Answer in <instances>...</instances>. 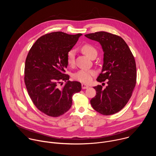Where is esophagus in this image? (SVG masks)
Here are the masks:
<instances>
[{"label":"esophagus","instance_id":"1","mask_svg":"<svg viewBox=\"0 0 156 156\" xmlns=\"http://www.w3.org/2000/svg\"><path fill=\"white\" fill-rule=\"evenodd\" d=\"M81 87H82V89H87V88H88L89 87V86H87V84H84V83H82L81 84Z\"/></svg>","mask_w":156,"mask_h":156}]
</instances>
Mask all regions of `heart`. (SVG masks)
<instances>
[{
  "label": "heart",
  "instance_id": "1",
  "mask_svg": "<svg viewBox=\"0 0 156 156\" xmlns=\"http://www.w3.org/2000/svg\"><path fill=\"white\" fill-rule=\"evenodd\" d=\"M81 51L87 57L92 58L97 55L96 49L90 44H84L81 47ZM66 61L69 66H73L75 62V52L73 50L69 51L66 54ZM96 73L93 70L81 69L73 75V78L78 81L88 83H90Z\"/></svg>",
  "mask_w": 156,
  "mask_h": 156
}]
</instances>
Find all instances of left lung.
Segmentation results:
<instances>
[{
    "instance_id": "left-lung-1",
    "label": "left lung",
    "mask_w": 156,
    "mask_h": 156,
    "mask_svg": "<svg viewBox=\"0 0 156 156\" xmlns=\"http://www.w3.org/2000/svg\"><path fill=\"white\" fill-rule=\"evenodd\" d=\"M89 39L99 42L104 51V63L97 78L108 86L93 87L96 95L90 101L98 112L110 115L120 111L132 96L136 83L135 60L125 41L119 36L105 31L85 34ZM105 84V83H104Z\"/></svg>"
}]
</instances>
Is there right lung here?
Segmentation results:
<instances>
[{
	"label": "right lung",
	"instance_id": "obj_1",
	"mask_svg": "<svg viewBox=\"0 0 156 156\" xmlns=\"http://www.w3.org/2000/svg\"><path fill=\"white\" fill-rule=\"evenodd\" d=\"M82 34L61 31L43 35L31 48L25 61V83L34 105L46 115L57 117L70 108L72 96L81 90L78 81H69L65 74L66 54ZM63 80L66 84L59 88ZM60 85H62V84Z\"/></svg>",
	"mask_w": 156,
	"mask_h": 156
}]
</instances>
